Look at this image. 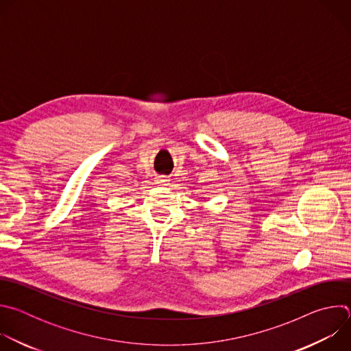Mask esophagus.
Here are the masks:
<instances>
[{
    "label": "esophagus",
    "instance_id": "esophagus-1",
    "mask_svg": "<svg viewBox=\"0 0 351 351\" xmlns=\"http://www.w3.org/2000/svg\"><path fill=\"white\" fill-rule=\"evenodd\" d=\"M158 183H161V184H168V180H167L164 176H160V178H158Z\"/></svg>",
    "mask_w": 351,
    "mask_h": 351
}]
</instances>
